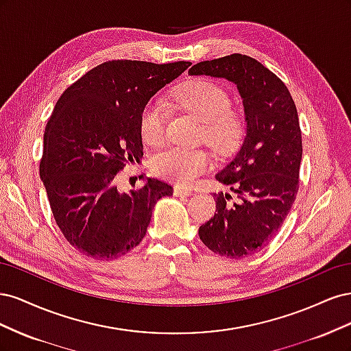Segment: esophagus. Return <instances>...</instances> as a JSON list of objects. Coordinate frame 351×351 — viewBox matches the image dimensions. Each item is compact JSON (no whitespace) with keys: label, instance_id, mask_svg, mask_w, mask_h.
I'll list each match as a JSON object with an SVG mask.
<instances>
[{"label":"esophagus","instance_id":"1","mask_svg":"<svg viewBox=\"0 0 351 351\" xmlns=\"http://www.w3.org/2000/svg\"><path fill=\"white\" fill-rule=\"evenodd\" d=\"M190 195H192V192H190V190H187V189H184V187H180V186L174 187V196H177V197L190 196Z\"/></svg>","mask_w":351,"mask_h":351}]
</instances>
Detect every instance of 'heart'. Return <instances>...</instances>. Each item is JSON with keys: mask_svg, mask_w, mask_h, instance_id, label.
<instances>
[{"mask_svg": "<svg viewBox=\"0 0 351 351\" xmlns=\"http://www.w3.org/2000/svg\"><path fill=\"white\" fill-rule=\"evenodd\" d=\"M180 108L204 123L202 139L219 154H228L239 146L243 136V121L230 111L228 93L209 80H193L176 92ZM168 107L156 98L146 105L141 115L142 139L149 145H161L165 139ZM212 167V158L202 149L167 147L152 159L155 174L178 186H190Z\"/></svg>", "mask_w": 351, "mask_h": 351, "instance_id": "obj_1", "label": "heart"}]
</instances>
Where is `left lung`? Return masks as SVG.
I'll return each instance as SVG.
<instances>
[{
	"mask_svg": "<svg viewBox=\"0 0 351 351\" xmlns=\"http://www.w3.org/2000/svg\"><path fill=\"white\" fill-rule=\"evenodd\" d=\"M189 74L234 83L243 101L246 136L215 176L236 202L230 193H214L217 212L199 227V237L221 256L246 258L277 236L299 190L303 147L295 105L285 84L247 56L202 61Z\"/></svg>",
	"mask_w": 351,
	"mask_h": 351,
	"instance_id": "obj_1",
	"label": "left lung"
}]
</instances>
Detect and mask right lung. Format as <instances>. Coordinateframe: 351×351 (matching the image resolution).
<instances>
[{"mask_svg": "<svg viewBox=\"0 0 351 351\" xmlns=\"http://www.w3.org/2000/svg\"><path fill=\"white\" fill-rule=\"evenodd\" d=\"M189 66L108 61L74 82L56 104L39 174L57 226L84 256L111 261L134 249L156 202L173 195L158 178L120 192L115 176L143 156L141 115L147 102Z\"/></svg>", "mask_w": 351, "mask_h": 351, "instance_id": "1", "label": "right lung"}]
</instances>
